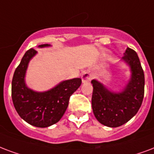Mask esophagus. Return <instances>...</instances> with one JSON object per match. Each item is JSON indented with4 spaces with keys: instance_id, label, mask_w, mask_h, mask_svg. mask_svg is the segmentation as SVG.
I'll list each match as a JSON object with an SVG mask.
<instances>
[{
    "instance_id": "esophagus-1",
    "label": "esophagus",
    "mask_w": 154,
    "mask_h": 154,
    "mask_svg": "<svg viewBox=\"0 0 154 154\" xmlns=\"http://www.w3.org/2000/svg\"><path fill=\"white\" fill-rule=\"evenodd\" d=\"M91 73H90V71H85V72H82V80L83 83H86V82H89L91 80Z\"/></svg>"
}]
</instances>
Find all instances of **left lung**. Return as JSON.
Returning a JSON list of instances; mask_svg holds the SVG:
<instances>
[{"label": "left lung", "instance_id": "8db88e82", "mask_svg": "<svg viewBox=\"0 0 154 154\" xmlns=\"http://www.w3.org/2000/svg\"><path fill=\"white\" fill-rule=\"evenodd\" d=\"M130 68L131 77L121 92H113L101 82L92 80V108L98 121L117 128L126 124L139 111L145 93V75L137 52L128 48L122 57Z\"/></svg>", "mask_w": 154, "mask_h": 154}]
</instances>
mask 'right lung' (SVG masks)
<instances>
[{
    "mask_svg": "<svg viewBox=\"0 0 154 154\" xmlns=\"http://www.w3.org/2000/svg\"><path fill=\"white\" fill-rule=\"evenodd\" d=\"M42 44L38 48L49 47ZM37 54L29 49L15 69L12 80V100L17 114L30 125L47 128L61 119L66 111L70 96L80 87L81 78L63 81L55 87L44 92H37L27 87L25 77L28 64Z\"/></svg>",
    "mask_w": 154,
    "mask_h": 154,
    "instance_id": "obj_1",
    "label": "right lung"
}]
</instances>
